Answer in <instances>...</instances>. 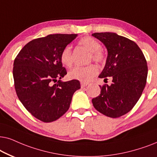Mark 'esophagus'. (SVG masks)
<instances>
[{
	"label": "esophagus",
	"instance_id": "34e87169",
	"mask_svg": "<svg viewBox=\"0 0 157 157\" xmlns=\"http://www.w3.org/2000/svg\"><path fill=\"white\" fill-rule=\"evenodd\" d=\"M87 85H88V83L81 82V87H82V88H83V87H86Z\"/></svg>",
	"mask_w": 157,
	"mask_h": 157
}]
</instances>
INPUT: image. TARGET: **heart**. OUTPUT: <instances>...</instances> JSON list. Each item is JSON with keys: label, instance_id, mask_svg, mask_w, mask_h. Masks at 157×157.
Wrapping results in <instances>:
<instances>
[{"label": "heart", "instance_id": "heart-1", "mask_svg": "<svg viewBox=\"0 0 157 157\" xmlns=\"http://www.w3.org/2000/svg\"><path fill=\"white\" fill-rule=\"evenodd\" d=\"M78 44L91 52V59L96 62L104 61L105 56L102 52L101 44L99 41L93 37L87 36L80 39ZM60 60L66 67H71L73 64L72 49L70 46H67L60 54ZM98 72V67L94 64H89L85 67H76L68 73L69 77L73 80H80L81 82H88Z\"/></svg>", "mask_w": 157, "mask_h": 157}]
</instances>
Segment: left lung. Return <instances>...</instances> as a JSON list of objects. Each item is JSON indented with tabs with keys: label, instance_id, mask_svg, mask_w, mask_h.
I'll list each match as a JSON object with an SVG mask.
<instances>
[{
	"label": "left lung",
	"instance_id": "left-lung-1",
	"mask_svg": "<svg viewBox=\"0 0 157 157\" xmlns=\"http://www.w3.org/2000/svg\"><path fill=\"white\" fill-rule=\"evenodd\" d=\"M105 46L108 57L100 78L113 79L110 85L100 86V94L92 100L98 111L110 118H118L132 109L147 83V62L134 41L116 33H95Z\"/></svg>",
	"mask_w": 157,
	"mask_h": 157
}]
</instances>
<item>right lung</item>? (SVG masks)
<instances>
[{
    "label": "right lung",
    "instance_id": "1",
    "mask_svg": "<svg viewBox=\"0 0 157 157\" xmlns=\"http://www.w3.org/2000/svg\"><path fill=\"white\" fill-rule=\"evenodd\" d=\"M77 36L57 33L33 39L14 60L13 75L18 99L33 116L43 122H52L63 116L73 94L80 88L78 80H61L67 71L60 54Z\"/></svg>",
    "mask_w": 157,
    "mask_h": 157
}]
</instances>
